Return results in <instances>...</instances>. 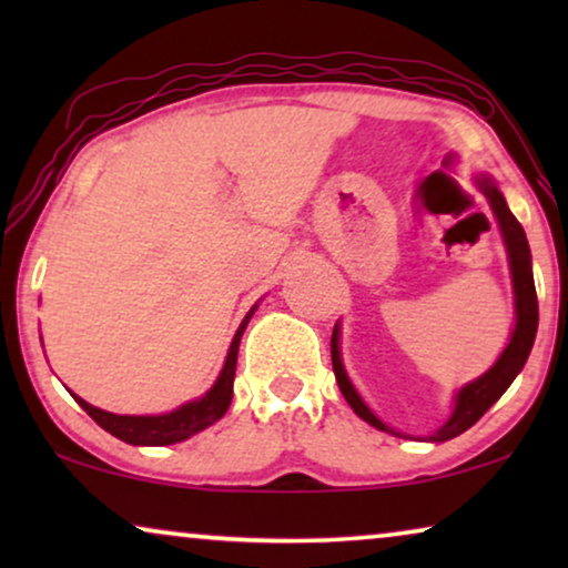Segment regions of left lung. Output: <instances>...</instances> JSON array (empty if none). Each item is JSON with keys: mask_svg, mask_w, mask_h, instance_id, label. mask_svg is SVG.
I'll return each instance as SVG.
<instances>
[{"mask_svg": "<svg viewBox=\"0 0 568 568\" xmlns=\"http://www.w3.org/2000/svg\"><path fill=\"white\" fill-rule=\"evenodd\" d=\"M478 185L480 191H484V196L488 199V204H491L496 220H499L504 243H507L511 282H515V300H517V325H515V333H511L509 346L504 348V354L499 356V362H496L484 377H478L476 383L465 385L463 390L457 393L453 416H449V422L442 426V429L432 434L429 437L432 442H447L457 437V434H463L465 429H470V426L501 398L504 390L511 385V379H515L519 375V369L525 367L527 356H530L535 333H538V294H535L530 245H527L523 224H519L517 216L509 212L507 201H504L499 189H496L488 178H478ZM331 359H333V372H336V383L341 387V393H344L348 406L354 408V414L379 432H390L395 437H403L400 432H395L390 426L379 422V418L364 406V400L359 398V393L354 390V385L348 383L344 364H341V354H338V328H333Z\"/></svg>", "mask_w": 568, "mask_h": 568, "instance_id": "left-lung-1", "label": "left lung"}]
</instances>
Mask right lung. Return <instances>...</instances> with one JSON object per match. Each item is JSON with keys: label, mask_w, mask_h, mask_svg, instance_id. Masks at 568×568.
Masks as SVG:
<instances>
[{"label": "right lung", "mask_w": 568, "mask_h": 568, "mask_svg": "<svg viewBox=\"0 0 568 568\" xmlns=\"http://www.w3.org/2000/svg\"><path fill=\"white\" fill-rule=\"evenodd\" d=\"M255 307L245 315V321L240 323V328L232 338L227 362H224V369L220 379H216L212 390H209L201 400L185 403V406L170 410V414L162 416H115L108 414V410H100L82 398L77 403L88 410L92 422L103 426L105 432H111L113 437L121 442H129V445H150V447H162V445H175V442L189 439L191 434H196L214 422H220L224 410L230 408L232 400V383H235V369H237V348H240V336H243L247 321H251Z\"/></svg>", "instance_id": "1"}]
</instances>
